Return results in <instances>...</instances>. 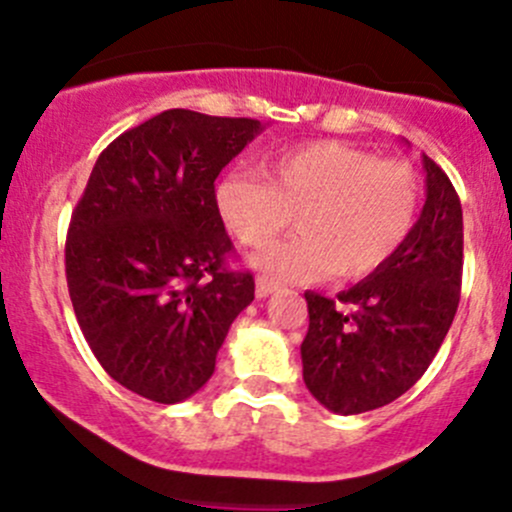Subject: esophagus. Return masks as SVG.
Returning <instances> with one entry per match:
<instances>
[{"instance_id":"obj_1","label":"esophagus","mask_w":512,"mask_h":512,"mask_svg":"<svg viewBox=\"0 0 512 512\" xmlns=\"http://www.w3.org/2000/svg\"><path fill=\"white\" fill-rule=\"evenodd\" d=\"M278 288V283L273 281V278H268V276H258L256 278V296L258 298H266L268 293H273Z\"/></svg>"}]
</instances>
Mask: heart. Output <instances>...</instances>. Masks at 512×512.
<instances>
[{
    "label": "heart",
    "instance_id": "heart-1",
    "mask_svg": "<svg viewBox=\"0 0 512 512\" xmlns=\"http://www.w3.org/2000/svg\"><path fill=\"white\" fill-rule=\"evenodd\" d=\"M261 176L229 171L214 204L229 234L261 249L296 224L301 234L273 244L256 266L286 281H316L336 271L371 276L406 244L421 211V184L406 161L341 141L291 146L261 161Z\"/></svg>",
    "mask_w": 512,
    "mask_h": 512
}]
</instances>
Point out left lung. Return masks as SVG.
Masks as SVG:
<instances>
[{
  "instance_id": "obj_1",
  "label": "left lung",
  "mask_w": 512,
  "mask_h": 512,
  "mask_svg": "<svg viewBox=\"0 0 512 512\" xmlns=\"http://www.w3.org/2000/svg\"><path fill=\"white\" fill-rule=\"evenodd\" d=\"M426 204L406 244L336 298L306 293L303 383L341 416L376 411L426 373L460 301L463 209L453 184L423 156Z\"/></svg>"
}]
</instances>
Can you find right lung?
Here are the masks:
<instances>
[{
  "instance_id": "add662e5",
  "label": "right lung",
  "mask_w": 512,
  "mask_h": 512,
  "mask_svg": "<svg viewBox=\"0 0 512 512\" xmlns=\"http://www.w3.org/2000/svg\"><path fill=\"white\" fill-rule=\"evenodd\" d=\"M256 119L169 109L99 154L67 234V283L106 373L156 403L194 396L216 368L254 276L234 251L214 181L261 134Z\"/></svg>"
}]
</instances>
